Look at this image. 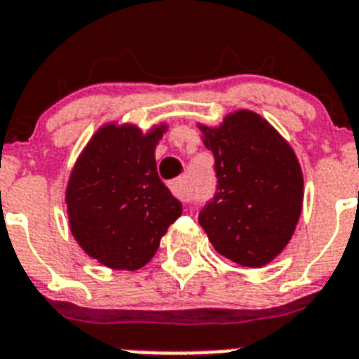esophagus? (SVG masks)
I'll use <instances>...</instances> for the list:
<instances>
[{"label":"esophagus","mask_w":359,"mask_h":359,"mask_svg":"<svg viewBox=\"0 0 359 359\" xmlns=\"http://www.w3.org/2000/svg\"><path fill=\"white\" fill-rule=\"evenodd\" d=\"M170 191L174 193L177 200H182V202H191L193 200V194H191V189L187 185V180L185 177H177L174 182L170 183Z\"/></svg>","instance_id":"obj_1"}]
</instances>
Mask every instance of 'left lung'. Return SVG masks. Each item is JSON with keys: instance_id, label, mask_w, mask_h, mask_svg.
Listing matches in <instances>:
<instances>
[{"instance_id": "8db88e82", "label": "left lung", "mask_w": 359, "mask_h": 359, "mask_svg": "<svg viewBox=\"0 0 359 359\" xmlns=\"http://www.w3.org/2000/svg\"><path fill=\"white\" fill-rule=\"evenodd\" d=\"M215 157V194L198 223L219 255L245 268L271 262L292 238L304 202V176L283 136L249 110L221 127L200 125Z\"/></svg>"}]
</instances>
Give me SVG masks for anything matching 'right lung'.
I'll return each mask as SVG.
<instances>
[{
	"label": "right lung",
	"mask_w": 359,
	"mask_h": 359,
	"mask_svg": "<svg viewBox=\"0 0 359 359\" xmlns=\"http://www.w3.org/2000/svg\"><path fill=\"white\" fill-rule=\"evenodd\" d=\"M165 127L148 135L133 125H107L80 155L67 185L71 232L91 258L114 269L151 260L182 202L161 182L155 146Z\"/></svg>",
	"instance_id": "1"
}]
</instances>
